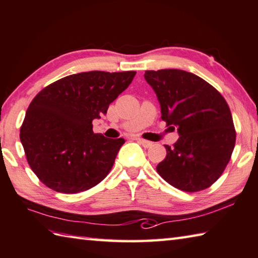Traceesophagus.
<instances>
[{
    "label": "esophagus",
    "instance_id": "esophagus-1",
    "mask_svg": "<svg viewBox=\"0 0 258 258\" xmlns=\"http://www.w3.org/2000/svg\"><path fill=\"white\" fill-rule=\"evenodd\" d=\"M139 142L140 144H142L143 148H150L153 145V142L148 141V140H143V139H139Z\"/></svg>",
    "mask_w": 258,
    "mask_h": 258
}]
</instances>
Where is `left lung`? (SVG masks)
Masks as SVG:
<instances>
[{
  "label": "left lung",
  "mask_w": 258,
  "mask_h": 258,
  "mask_svg": "<svg viewBox=\"0 0 258 258\" xmlns=\"http://www.w3.org/2000/svg\"><path fill=\"white\" fill-rule=\"evenodd\" d=\"M156 91L161 118L176 126L179 139L169 147L157 171L168 184L195 193L222 175L236 143V130L227 101L202 78L182 70L145 71ZM175 128V127H174Z\"/></svg>",
  "instance_id": "left-lung-1"
}]
</instances>
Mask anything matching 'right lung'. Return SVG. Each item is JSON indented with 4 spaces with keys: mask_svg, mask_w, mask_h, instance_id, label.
<instances>
[{
    "mask_svg": "<svg viewBox=\"0 0 258 258\" xmlns=\"http://www.w3.org/2000/svg\"><path fill=\"white\" fill-rule=\"evenodd\" d=\"M135 74H72L50 83L32 99L20 140L31 170L43 184L74 194L92 188L109 174L125 140L93 133L92 120L107 113Z\"/></svg>",
    "mask_w": 258,
    "mask_h": 258,
    "instance_id": "add662e5",
    "label": "right lung"
}]
</instances>
